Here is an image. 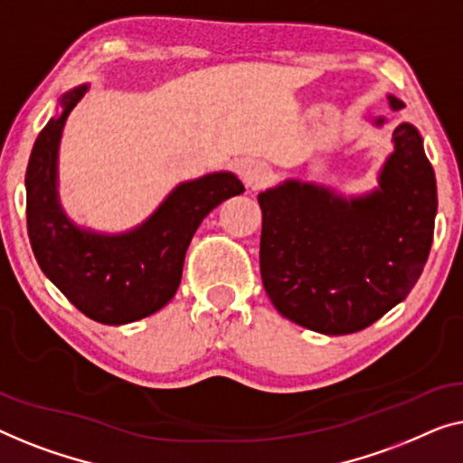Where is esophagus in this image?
Returning a JSON list of instances; mask_svg holds the SVG:
<instances>
[{
  "label": "esophagus",
  "mask_w": 463,
  "mask_h": 463,
  "mask_svg": "<svg viewBox=\"0 0 463 463\" xmlns=\"http://www.w3.org/2000/svg\"><path fill=\"white\" fill-rule=\"evenodd\" d=\"M241 178H243L247 188L256 191V188H262L270 180V167L262 161H250L241 172Z\"/></svg>",
  "instance_id": "esophagus-1"
}]
</instances>
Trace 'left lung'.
<instances>
[{
  "mask_svg": "<svg viewBox=\"0 0 463 463\" xmlns=\"http://www.w3.org/2000/svg\"><path fill=\"white\" fill-rule=\"evenodd\" d=\"M388 104L402 109L394 96ZM392 145L369 193L344 197L289 178L258 194L260 272L285 318L325 335L354 334L418 283L432 247L436 178L418 128L401 123Z\"/></svg>",
  "mask_w": 463,
  "mask_h": 463,
  "instance_id": "1",
  "label": "left lung"
}]
</instances>
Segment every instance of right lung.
Returning <instances> with one entry per match:
<instances>
[{
	"instance_id": "obj_1",
	"label": "right lung",
	"mask_w": 463,
	"mask_h": 463,
	"mask_svg": "<svg viewBox=\"0 0 463 463\" xmlns=\"http://www.w3.org/2000/svg\"><path fill=\"white\" fill-rule=\"evenodd\" d=\"M90 90L81 83L61 99V113L39 132L31 151L27 231L43 275L83 315L104 325L140 321L175 296L194 231L222 201L245 191L232 172L180 182L157 210L126 232L77 226L58 194V148L64 123Z\"/></svg>"
}]
</instances>
